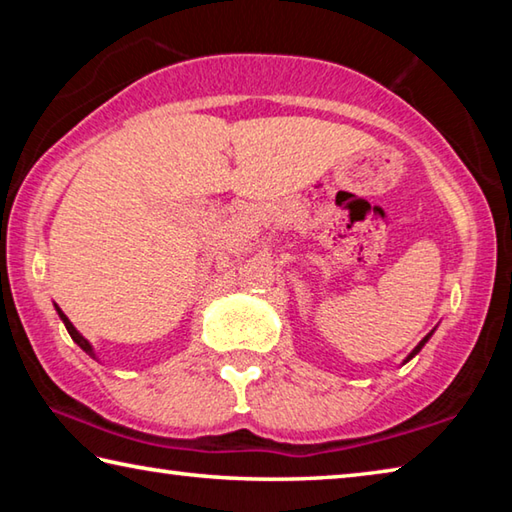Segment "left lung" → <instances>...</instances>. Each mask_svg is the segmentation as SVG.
<instances>
[{
    "instance_id": "1",
    "label": "left lung",
    "mask_w": 512,
    "mask_h": 512,
    "mask_svg": "<svg viewBox=\"0 0 512 512\" xmlns=\"http://www.w3.org/2000/svg\"><path fill=\"white\" fill-rule=\"evenodd\" d=\"M431 334H433V329H431V332H429V334H427V336H424V339H422V341H420V343H418V345H415V348H413V352H411V354H409V357H406V359H404V363H406V361H411V359H413V357H415V354H418V352H420V350H422V348H424V343H427V341H429V339H431Z\"/></svg>"
}]
</instances>
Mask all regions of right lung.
I'll use <instances>...</instances> for the list:
<instances>
[{
	"label": "right lung",
	"instance_id": "1",
	"mask_svg": "<svg viewBox=\"0 0 512 512\" xmlns=\"http://www.w3.org/2000/svg\"><path fill=\"white\" fill-rule=\"evenodd\" d=\"M56 307V311H58V316H60V320H63L65 323V327H67V332H69V336H72V341L79 345V348L83 350V352H88L92 359H97V352H94V348H92V343L85 339V336L79 332V329H76L74 325H72V320H69L65 314H63V309H60L58 305H54Z\"/></svg>",
	"mask_w": 512,
	"mask_h": 512
}]
</instances>
